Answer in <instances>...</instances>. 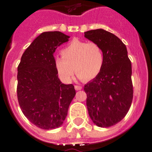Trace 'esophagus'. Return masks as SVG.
Masks as SVG:
<instances>
[{"instance_id": "1", "label": "esophagus", "mask_w": 152, "mask_h": 152, "mask_svg": "<svg viewBox=\"0 0 152 152\" xmlns=\"http://www.w3.org/2000/svg\"><path fill=\"white\" fill-rule=\"evenodd\" d=\"M75 88L76 91H80V90L82 89V87H81V86H79V85H75Z\"/></svg>"}]
</instances>
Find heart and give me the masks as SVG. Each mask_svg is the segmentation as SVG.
<instances>
[{
	"label": "heart",
	"instance_id": "obj_1",
	"mask_svg": "<svg viewBox=\"0 0 152 152\" xmlns=\"http://www.w3.org/2000/svg\"><path fill=\"white\" fill-rule=\"evenodd\" d=\"M62 57H56L55 67L60 78L68 83L75 72L84 80L94 78L101 72L104 62L103 53L100 45L74 39L61 50Z\"/></svg>",
	"mask_w": 152,
	"mask_h": 152
}]
</instances>
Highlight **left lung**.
Listing matches in <instances>:
<instances>
[{"label": "left lung", "instance_id": "obj_1", "mask_svg": "<svg viewBox=\"0 0 152 152\" xmlns=\"http://www.w3.org/2000/svg\"><path fill=\"white\" fill-rule=\"evenodd\" d=\"M84 37L100 45L104 62L101 72L84 86L87 107L96 126L107 128L125 117L133 97L132 64L125 44L103 29L84 33Z\"/></svg>", "mask_w": 152, "mask_h": 152}]
</instances>
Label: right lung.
Segmentation results:
<instances>
[{
    "label": "right lung",
    "mask_w": 152,
    "mask_h": 152,
    "mask_svg": "<svg viewBox=\"0 0 152 152\" xmlns=\"http://www.w3.org/2000/svg\"><path fill=\"white\" fill-rule=\"evenodd\" d=\"M70 36L59 31L44 32L23 52L17 68V98L21 110L42 129H54L64 123L75 97L73 84L61 83L53 56Z\"/></svg>",
    "instance_id": "1"
}]
</instances>
